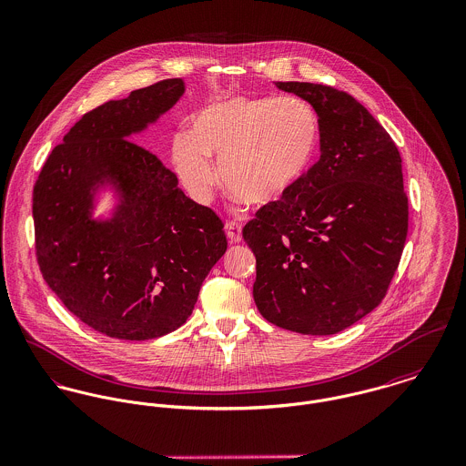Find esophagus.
Segmentation results:
<instances>
[{
    "instance_id": "obj_1",
    "label": "esophagus",
    "mask_w": 466,
    "mask_h": 466,
    "mask_svg": "<svg viewBox=\"0 0 466 466\" xmlns=\"http://www.w3.org/2000/svg\"><path fill=\"white\" fill-rule=\"evenodd\" d=\"M225 232H227V238L232 241V243H239L243 239V234H241V225L238 221H232L228 219L225 223Z\"/></svg>"
}]
</instances>
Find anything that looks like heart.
Wrapping results in <instances>:
<instances>
[{"label": "heart", "instance_id": "b5f03b06", "mask_svg": "<svg viewBox=\"0 0 466 466\" xmlns=\"http://www.w3.org/2000/svg\"><path fill=\"white\" fill-rule=\"evenodd\" d=\"M319 118L298 97H225L200 109L189 133L172 140V161L189 195L208 204L223 182L241 202L284 200L309 172ZM220 161V171L212 157Z\"/></svg>", "mask_w": 466, "mask_h": 466}]
</instances>
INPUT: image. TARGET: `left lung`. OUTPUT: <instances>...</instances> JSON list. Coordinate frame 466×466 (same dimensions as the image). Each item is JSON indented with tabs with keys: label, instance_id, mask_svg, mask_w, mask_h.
<instances>
[{
	"label": "left lung",
	"instance_id": "1",
	"mask_svg": "<svg viewBox=\"0 0 466 466\" xmlns=\"http://www.w3.org/2000/svg\"><path fill=\"white\" fill-rule=\"evenodd\" d=\"M277 86L316 109L321 157L243 228L257 260L253 299L284 329L333 335L372 312L394 279L408 234L400 154L353 96L318 83Z\"/></svg>",
	"mask_w": 466,
	"mask_h": 466
}]
</instances>
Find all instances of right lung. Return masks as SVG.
I'll use <instances>...</instances> for the list:
<instances>
[{"label": "right lung", "instance_id": "right-lung-1", "mask_svg": "<svg viewBox=\"0 0 466 466\" xmlns=\"http://www.w3.org/2000/svg\"><path fill=\"white\" fill-rule=\"evenodd\" d=\"M184 94L180 77L85 113L44 163L34 187L40 273L72 314L113 339L148 340L191 316L227 250L223 221L187 198L177 176L131 135ZM121 193L109 220L91 218L95 189Z\"/></svg>", "mask_w": 466, "mask_h": 466}]
</instances>
